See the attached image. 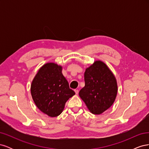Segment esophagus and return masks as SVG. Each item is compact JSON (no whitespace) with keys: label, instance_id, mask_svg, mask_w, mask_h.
I'll use <instances>...</instances> for the list:
<instances>
[{"label":"esophagus","instance_id":"1","mask_svg":"<svg viewBox=\"0 0 149 149\" xmlns=\"http://www.w3.org/2000/svg\"><path fill=\"white\" fill-rule=\"evenodd\" d=\"M74 91H75L76 94H78V93H79L78 89H74Z\"/></svg>","mask_w":149,"mask_h":149}]
</instances>
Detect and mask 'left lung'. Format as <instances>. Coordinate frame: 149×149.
Wrapping results in <instances>:
<instances>
[{"mask_svg":"<svg viewBox=\"0 0 149 149\" xmlns=\"http://www.w3.org/2000/svg\"><path fill=\"white\" fill-rule=\"evenodd\" d=\"M85 86L79 96L93 114H101L113 104L118 93L115 76L100 60L95 61L86 69Z\"/></svg>","mask_w":149,"mask_h":149,"instance_id":"obj_1","label":"left lung"}]
</instances>
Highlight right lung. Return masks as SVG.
Returning <instances> with one entry per match:
<instances>
[{
	"mask_svg": "<svg viewBox=\"0 0 149 149\" xmlns=\"http://www.w3.org/2000/svg\"><path fill=\"white\" fill-rule=\"evenodd\" d=\"M31 94L35 105L52 118L59 116L65 103L75 93L62 73V66L55 63L43 65L31 82Z\"/></svg>",
	"mask_w": 149,
	"mask_h": 149,
	"instance_id": "1",
	"label": "right lung"
}]
</instances>
